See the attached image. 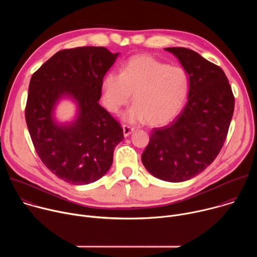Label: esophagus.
<instances>
[{
	"label": "esophagus",
	"instance_id": "esophagus-1",
	"mask_svg": "<svg viewBox=\"0 0 257 257\" xmlns=\"http://www.w3.org/2000/svg\"><path fill=\"white\" fill-rule=\"evenodd\" d=\"M133 131H134V129L131 128L130 126H127V125H124V126H123V133H124V136H125V137L129 136Z\"/></svg>",
	"mask_w": 257,
	"mask_h": 257
}]
</instances>
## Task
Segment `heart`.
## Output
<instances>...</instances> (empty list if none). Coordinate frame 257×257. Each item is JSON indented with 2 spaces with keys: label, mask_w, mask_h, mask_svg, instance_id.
I'll return each instance as SVG.
<instances>
[{
  "label": "heart",
  "mask_w": 257,
  "mask_h": 257,
  "mask_svg": "<svg viewBox=\"0 0 257 257\" xmlns=\"http://www.w3.org/2000/svg\"><path fill=\"white\" fill-rule=\"evenodd\" d=\"M188 89V74L182 67L139 55L127 61L121 74L106 73L101 82V101L108 112L118 114L133 93L134 104L124 114V121L161 126L177 117Z\"/></svg>",
  "instance_id": "1"
}]
</instances>
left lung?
I'll return each instance as SVG.
<instances>
[{"instance_id":"obj_1","label":"left lung","mask_w":257,"mask_h":257,"mask_svg":"<svg viewBox=\"0 0 257 257\" xmlns=\"http://www.w3.org/2000/svg\"><path fill=\"white\" fill-rule=\"evenodd\" d=\"M165 50L187 72L188 101L171 124L153 129L141 161L153 176L176 183L200 174L221 152L235 98L222 68L189 49Z\"/></svg>"}]
</instances>
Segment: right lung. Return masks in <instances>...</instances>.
<instances>
[{
  "mask_svg": "<svg viewBox=\"0 0 257 257\" xmlns=\"http://www.w3.org/2000/svg\"><path fill=\"white\" fill-rule=\"evenodd\" d=\"M118 56L103 47L62 50L30 79L25 119L34 149L44 165L70 184L100 179L124 138L119 122L98 103L103 76ZM64 97L77 102L78 116L60 124L54 107Z\"/></svg>",
  "mask_w": 257,
  "mask_h": 257,
  "instance_id": "1",
  "label": "right lung"
}]
</instances>
